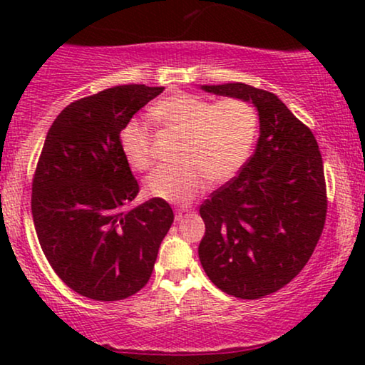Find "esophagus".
<instances>
[{
	"mask_svg": "<svg viewBox=\"0 0 365 365\" xmlns=\"http://www.w3.org/2000/svg\"><path fill=\"white\" fill-rule=\"evenodd\" d=\"M187 212H189L187 209H178V211H176V221H181V219L186 216Z\"/></svg>",
	"mask_w": 365,
	"mask_h": 365,
	"instance_id": "34e87169",
	"label": "esophagus"
}]
</instances>
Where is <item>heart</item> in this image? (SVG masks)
Instances as JSON below:
<instances>
[{"label":"heart","instance_id":"obj_1","mask_svg":"<svg viewBox=\"0 0 365 365\" xmlns=\"http://www.w3.org/2000/svg\"><path fill=\"white\" fill-rule=\"evenodd\" d=\"M164 131L181 138L176 163L159 168L144 181L149 196L187 204L211 182H226L241 171L257 138L259 118L252 104L239 98L212 103L196 94L179 93L153 108ZM119 146L129 166L146 171L153 163V131L148 123L131 119L119 134Z\"/></svg>","mask_w":365,"mask_h":365}]
</instances>
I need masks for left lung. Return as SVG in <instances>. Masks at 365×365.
Masks as SVG:
<instances>
[{"instance_id": "1", "label": "left lung", "mask_w": 365, "mask_h": 365, "mask_svg": "<svg viewBox=\"0 0 365 365\" xmlns=\"http://www.w3.org/2000/svg\"><path fill=\"white\" fill-rule=\"evenodd\" d=\"M202 89L251 101L261 134L237 176L199 207L206 224L199 261L222 292L261 299L291 282L321 239L327 214L322 156L311 129L276 94L244 83Z\"/></svg>"}]
</instances>
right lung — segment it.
Listing matches in <instances>:
<instances>
[{
	"mask_svg": "<svg viewBox=\"0 0 365 365\" xmlns=\"http://www.w3.org/2000/svg\"><path fill=\"white\" fill-rule=\"evenodd\" d=\"M163 89L123 84L68 104L39 154L31 194L39 246L59 279L94 301L141 291L174 221L164 199L128 207L139 184L119 146L124 124Z\"/></svg>",
	"mask_w": 365,
	"mask_h": 365,
	"instance_id": "obj_1",
	"label": "right lung"
}]
</instances>
